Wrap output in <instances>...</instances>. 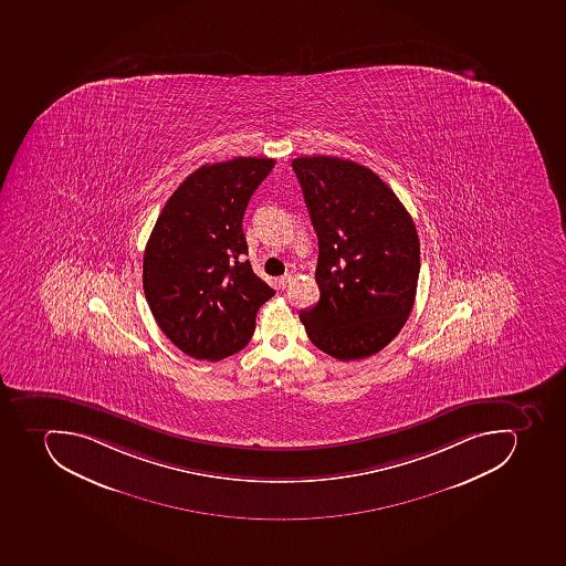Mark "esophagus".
Instances as JSON below:
<instances>
[{"label": "esophagus", "mask_w": 566, "mask_h": 566, "mask_svg": "<svg viewBox=\"0 0 566 566\" xmlns=\"http://www.w3.org/2000/svg\"><path fill=\"white\" fill-rule=\"evenodd\" d=\"M291 282H293V275L287 273V275L281 276V279H279V287H281V290H285V287H287Z\"/></svg>", "instance_id": "obj_1"}]
</instances>
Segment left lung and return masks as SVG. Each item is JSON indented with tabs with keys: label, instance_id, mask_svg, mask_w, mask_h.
Returning a JSON list of instances; mask_svg holds the SVG:
<instances>
[{
	"label": "left lung",
	"instance_id": "left-lung-1",
	"mask_svg": "<svg viewBox=\"0 0 566 566\" xmlns=\"http://www.w3.org/2000/svg\"><path fill=\"white\" fill-rule=\"evenodd\" d=\"M291 165L319 243V302L300 319L326 355L343 363L371 357L412 313L421 270L412 217L364 165L332 156Z\"/></svg>",
	"mask_w": 566,
	"mask_h": 566
}]
</instances>
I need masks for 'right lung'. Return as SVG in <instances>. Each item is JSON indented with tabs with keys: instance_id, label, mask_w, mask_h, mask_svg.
I'll return each mask as SVG.
<instances>
[{
	"instance_id": "1",
	"label": "right lung",
	"mask_w": 566,
	"mask_h": 566,
	"mask_svg": "<svg viewBox=\"0 0 566 566\" xmlns=\"http://www.w3.org/2000/svg\"><path fill=\"white\" fill-rule=\"evenodd\" d=\"M275 159L234 158L202 165L161 209L144 253L150 313L177 348L222 360L247 346L255 316L275 291L249 253L243 214Z\"/></svg>"
}]
</instances>
